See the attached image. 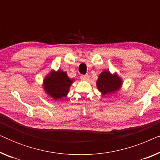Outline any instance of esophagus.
Wrapping results in <instances>:
<instances>
[{
    "label": "esophagus",
    "instance_id": "34e87169",
    "mask_svg": "<svg viewBox=\"0 0 160 160\" xmlns=\"http://www.w3.org/2000/svg\"><path fill=\"white\" fill-rule=\"evenodd\" d=\"M80 78H81V79H82V80L85 81L89 78V76L88 75H82L80 76Z\"/></svg>",
    "mask_w": 160,
    "mask_h": 160
}]
</instances>
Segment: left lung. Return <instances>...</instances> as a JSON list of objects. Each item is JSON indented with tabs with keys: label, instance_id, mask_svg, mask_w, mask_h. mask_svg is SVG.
Instances as JSON below:
<instances>
[{
	"label": "left lung",
	"instance_id": "8db88e82",
	"mask_svg": "<svg viewBox=\"0 0 160 160\" xmlns=\"http://www.w3.org/2000/svg\"><path fill=\"white\" fill-rule=\"evenodd\" d=\"M122 84L123 80L117 72L111 73L108 70L101 72L96 82L98 89L102 96L111 95L119 91Z\"/></svg>",
	"mask_w": 160,
	"mask_h": 160
}]
</instances>
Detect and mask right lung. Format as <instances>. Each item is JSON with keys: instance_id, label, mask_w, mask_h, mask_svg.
<instances>
[{"instance_id": "add662e5", "label": "right lung", "mask_w": 160, "mask_h": 160, "mask_svg": "<svg viewBox=\"0 0 160 160\" xmlns=\"http://www.w3.org/2000/svg\"><path fill=\"white\" fill-rule=\"evenodd\" d=\"M75 82L68 77L66 72L58 69L51 70L43 80V89L48 96L54 100L66 98L71 85Z\"/></svg>"}]
</instances>
